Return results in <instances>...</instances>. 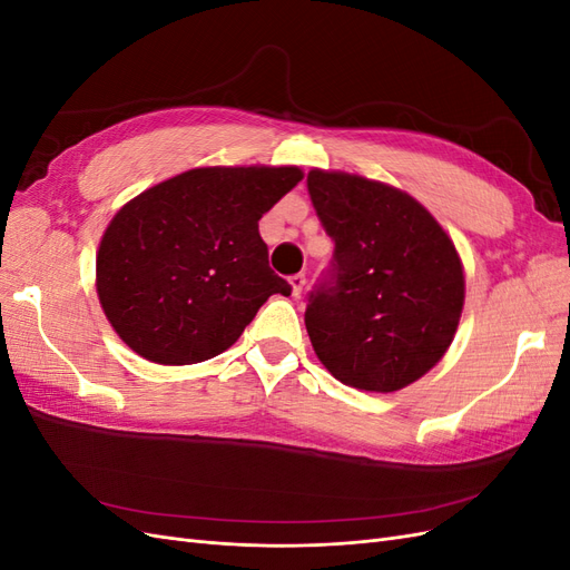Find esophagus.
Listing matches in <instances>:
<instances>
[{"instance_id": "34e87169", "label": "esophagus", "mask_w": 570, "mask_h": 570, "mask_svg": "<svg viewBox=\"0 0 570 570\" xmlns=\"http://www.w3.org/2000/svg\"><path fill=\"white\" fill-rule=\"evenodd\" d=\"M304 285H306V278L302 273H297V275H292L289 278V287H292V297H299L302 295V289H304Z\"/></svg>"}]
</instances>
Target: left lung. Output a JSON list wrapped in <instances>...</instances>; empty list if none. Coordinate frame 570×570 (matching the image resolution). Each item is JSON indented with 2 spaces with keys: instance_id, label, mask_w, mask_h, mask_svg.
<instances>
[{
  "instance_id": "left-lung-1",
  "label": "left lung",
  "mask_w": 570,
  "mask_h": 570,
  "mask_svg": "<svg viewBox=\"0 0 570 570\" xmlns=\"http://www.w3.org/2000/svg\"><path fill=\"white\" fill-rule=\"evenodd\" d=\"M308 195L335 239L333 278L306 304V333L340 383L396 392L450 350L465 281L452 237L387 183L314 168Z\"/></svg>"
}]
</instances>
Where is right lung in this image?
I'll return each mask as SVG.
<instances>
[{
	"label": "right lung",
	"mask_w": 570,
	"mask_h": 570,
	"mask_svg": "<svg viewBox=\"0 0 570 570\" xmlns=\"http://www.w3.org/2000/svg\"><path fill=\"white\" fill-rule=\"evenodd\" d=\"M302 178L297 166H202L120 206L97 249L116 335L164 366L233 347L271 295L292 292L268 266L258 218Z\"/></svg>",
	"instance_id": "add662e5"
}]
</instances>
